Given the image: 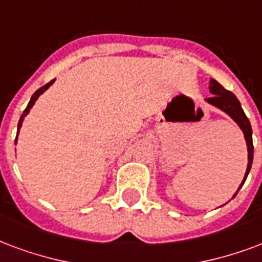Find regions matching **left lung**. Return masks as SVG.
<instances>
[{
  "label": "left lung",
  "instance_id": "obj_1",
  "mask_svg": "<svg viewBox=\"0 0 262 262\" xmlns=\"http://www.w3.org/2000/svg\"><path fill=\"white\" fill-rule=\"evenodd\" d=\"M210 93L212 94V97L210 98H205V102H208L210 105H214L215 108H218L221 111H224L226 115H229L232 119H233L237 126L240 127V130L243 132L245 135L246 144H247V160H249V164H247V169H246L245 178L242 180V185L239 186L237 191L240 190V187L243 186V183L246 182V178L249 175L250 169H251V164H253V156H254V147H253V130H251V125H250L249 118L246 116L243 108L240 105L239 100L236 98L233 93L228 92L226 89L221 86L220 83L216 82L215 79H210ZM237 191L234 193L233 197H236Z\"/></svg>",
  "mask_w": 262,
  "mask_h": 262
}]
</instances>
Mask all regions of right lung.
Wrapping results in <instances>:
<instances>
[{
	"label": "right lung",
	"instance_id": "obj_1",
	"mask_svg": "<svg viewBox=\"0 0 262 262\" xmlns=\"http://www.w3.org/2000/svg\"><path fill=\"white\" fill-rule=\"evenodd\" d=\"M54 82H55V79H54V80H51V82H50V83H47L46 86L40 87V89H38L37 92L34 93V94H33V96H32V98H30V101H29L28 106H26V110L23 111V114H22V115H20V119H19V123H17V133H16V140H15V144H16V141H17V135H19V130H20V127H22L23 121H25V116L28 115L29 112H30V110H32L33 105H34V102L37 101L38 97L41 96L42 93L46 92V90H48V87L51 86V84H52V83H54Z\"/></svg>",
	"mask_w": 262,
	"mask_h": 262
}]
</instances>
